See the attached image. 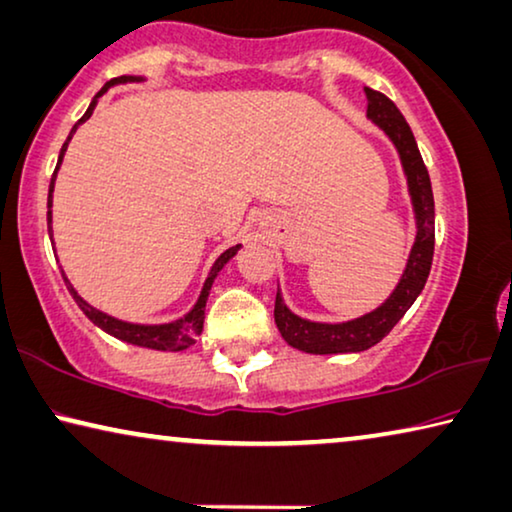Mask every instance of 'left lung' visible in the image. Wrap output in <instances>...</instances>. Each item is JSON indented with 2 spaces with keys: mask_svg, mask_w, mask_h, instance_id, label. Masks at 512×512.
Listing matches in <instances>:
<instances>
[{
  "mask_svg": "<svg viewBox=\"0 0 512 512\" xmlns=\"http://www.w3.org/2000/svg\"><path fill=\"white\" fill-rule=\"evenodd\" d=\"M367 93V118L383 132L399 152L405 182L412 202V214H415V243L408 255L399 285L380 303L376 310L358 316V319L342 323H321L310 321L294 314L287 307L280 289L275 296V326H278L282 339L289 346L312 355H332V353H360L376 346L380 339L389 335L403 314L410 310L417 296L424 289L428 273L433 264L435 250V200L431 189V177L421 159L415 134L405 123L396 104L383 93L364 88Z\"/></svg>",
  "mask_w": 512,
  "mask_h": 512,
  "instance_id": "obj_1",
  "label": "left lung"
}]
</instances>
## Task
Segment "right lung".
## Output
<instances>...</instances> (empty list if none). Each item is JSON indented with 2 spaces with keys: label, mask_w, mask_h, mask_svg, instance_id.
<instances>
[{
  "label": "right lung",
  "mask_w": 512,
  "mask_h": 512,
  "mask_svg": "<svg viewBox=\"0 0 512 512\" xmlns=\"http://www.w3.org/2000/svg\"><path fill=\"white\" fill-rule=\"evenodd\" d=\"M134 81H145V77H132V75H125V77H118V79H111L107 81L100 88V93H97L91 104H88V109L84 116H81L75 127L70 129L68 134V141L63 143V148L59 152V161H56V170L52 175V182H50V193H47V230H50V239H52V193H54V182H56V173H59L61 168V161H63V154H66L68 150V143L72 141V136H75L77 127L81 123H86L88 118L93 116V111L97 107V102H100V97L109 91L111 86H120V84H134ZM241 243H237V246L227 248L225 253L216 259L212 269H209V275L205 280V285H202L200 289V296L196 300V305L191 307L189 312H186L184 316H180V319L170 321V323H129V321H123V319H116V316H111L107 312L97 310V307L88 305L84 298H81L77 294V289L70 285V280L66 278V273H63V280H66L68 285V291L72 294V298H75V303L81 307V312H84L88 319H91L97 328H102L107 335L120 339V342H127V344H134V346H141V348H152V351H184V348H189L196 344V339L200 337L202 332V323H205V307H207V298H209V291H212V285L214 280L218 278V273L223 271V266L230 262V259L239 253Z\"/></svg>",
  "instance_id": "right-lung-1"
}]
</instances>
